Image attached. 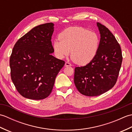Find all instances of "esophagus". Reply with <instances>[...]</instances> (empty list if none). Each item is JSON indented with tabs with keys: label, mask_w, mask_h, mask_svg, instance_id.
<instances>
[{
	"label": "esophagus",
	"mask_w": 132,
	"mask_h": 132,
	"mask_svg": "<svg viewBox=\"0 0 132 132\" xmlns=\"http://www.w3.org/2000/svg\"><path fill=\"white\" fill-rule=\"evenodd\" d=\"M64 66H71V64L68 62H66L65 63V64H64Z\"/></svg>",
	"instance_id": "1"
}]
</instances>
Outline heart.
Masks as SVG:
<instances>
[{
  "label": "heart",
  "instance_id": "1",
  "mask_svg": "<svg viewBox=\"0 0 132 132\" xmlns=\"http://www.w3.org/2000/svg\"><path fill=\"white\" fill-rule=\"evenodd\" d=\"M59 38L53 45L56 57L63 59L71 52L72 60L79 65L90 62L99 49L98 36L83 27H69L60 33Z\"/></svg>",
  "mask_w": 132,
  "mask_h": 132
}]
</instances>
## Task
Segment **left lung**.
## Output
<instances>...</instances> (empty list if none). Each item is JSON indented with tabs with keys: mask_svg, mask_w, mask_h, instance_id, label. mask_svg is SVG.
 <instances>
[{
	"mask_svg": "<svg viewBox=\"0 0 132 132\" xmlns=\"http://www.w3.org/2000/svg\"><path fill=\"white\" fill-rule=\"evenodd\" d=\"M99 49L94 58L85 66L76 67L74 83L80 94L95 96L108 91L115 85L122 61L121 49L113 35L99 23Z\"/></svg>",
	"mask_w": 132,
	"mask_h": 132,
	"instance_id": "left-lung-1",
	"label": "left lung"
}]
</instances>
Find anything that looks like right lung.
I'll return each mask as SVG.
<instances>
[{
	"label": "right lung",
	"instance_id": "obj_1",
	"mask_svg": "<svg viewBox=\"0 0 132 132\" xmlns=\"http://www.w3.org/2000/svg\"><path fill=\"white\" fill-rule=\"evenodd\" d=\"M52 23L40 25L16 42L10 59L11 79L21 96L45 99L52 92L55 78L64 61L52 55Z\"/></svg>",
	"mask_w": 132,
	"mask_h": 132
}]
</instances>
